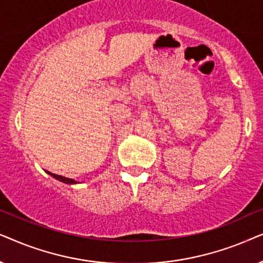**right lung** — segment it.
<instances>
[{
	"label": "right lung",
	"instance_id": "add662e5",
	"mask_svg": "<svg viewBox=\"0 0 263 263\" xmlns=\"http://www.w3.org/2000/svg\"><path fill=\"white\" fill-rule=\"evenodd\" d=\"M47 173L49 174V176H51L52 178H55L56 180H59V181H62V183H65V184L73 185V184H77V183H78V181L74 180V179H71V178H66V177H62V176H58V174L50 173V172H48V171H47Z\"/></svg>",
	"mask_w": 263,
	"mask_h": 263
}]
</instances>
